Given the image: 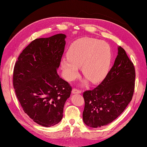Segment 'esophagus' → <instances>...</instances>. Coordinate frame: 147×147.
<instances>
[{
	"label": "esophagus",
	"instance_id": "34e87169",
	"mask_svg": "<svg viewBox=\"0 0 147 147\" xmlns=\"http://www.w3.org/2000/svg\"><path fill=\"white\" fill-rule=\"evenodd\" d=\"M71 92L73 94H81L82 91H81V90H78V89H76V88H74V89L72 90Z\"/></svg>",
	"mask_w": 147,
	"mask_h": 147
}]
</instances>
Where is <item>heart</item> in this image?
Listing matches in <instances>:
<instances>
[{"instance_id": "obj_1", "label": "heart", "mask_w": 147, "mask_h": 147, "mask_svg": "<svg viewBox=\"0 0 147 147\" xmlns=\"http://www.w3.org/2000/svg\"><path fill=\"white\" fill-rule=\"evenodd\" d=\"M112 61V52L109 44L94 38L84 37L71 44L67 57L61 59L60 65L69 81L78 77V67H82L84 76L92 83L97 84L107 76Z\"/></svg>"}]
</instances>
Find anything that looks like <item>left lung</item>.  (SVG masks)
I'll return each instance as SVG.
<instances>
[{
  "instance_id": "left-lung-1",
  "label": "left lung",
  "mask_w": 147,
  "mask_h": 147,
  "mask_svg": "<svg viewBox=\"0 0 147 147\" xmlns=\"http://www.w3.org/2000/svg\"><path fill=\"white\" fill-rule=\"evenodd\" d=\"M135 69L121 47L109 73L101 84L84 92V122L89 127L107 125L121 114L131 101L134 90Z\"/></svg>"
}]
</instances>
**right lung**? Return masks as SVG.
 Returning <instances> with one entry per match:
<instances>
[{
	"label": "right lung",
	"mask_w": 147,
	"mask_h": 147,
	"mask_svg": "<svg viewBox=\"0 0 147 147\" xmlns=\"http://www.w3.org/2000/svg\"><path fill=\"white\" fill-rule=\"evenodd\" d=\"M64 34L36 39L22 51L13 71V86L24 112L50 127L63 118L71 87L57 73L65 45Z\"/></svg>",
	"instance_id": "add662e5"
}]
</instances>
